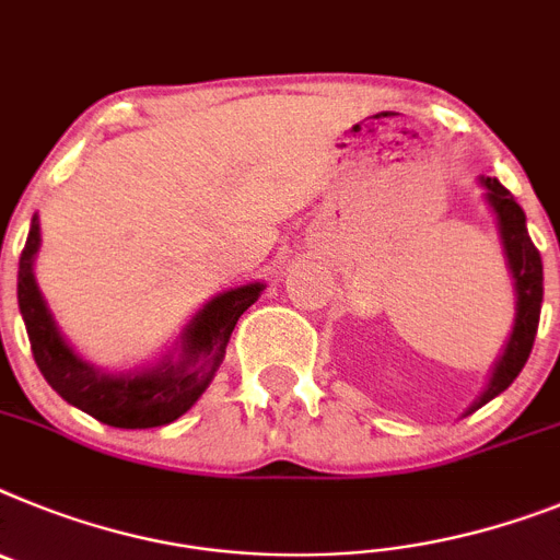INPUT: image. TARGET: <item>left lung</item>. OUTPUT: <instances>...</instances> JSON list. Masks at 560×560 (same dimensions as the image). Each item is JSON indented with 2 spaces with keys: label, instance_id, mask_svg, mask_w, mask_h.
<instances>
[{
  "label": "left lung",
  "instance_id": "1",
  "mask_svg": "<svg viewBox=\"0 0 560 560\" xmlns=\"http://www.w3.org/2000/svg\"><path fill=\"white\" fill-rule=\"evenodd\" d=\"M481 189H485V200L490 212L495 214V226H499L501 237V252L508 260V271L513 277V291H515V319L513 331H510L508 346L495 360L490 380H487L485 390L479 399L467 408L465 417H470L472 410H479L490 399L508 390L513 385L515 376L521 374L524 362L529 360L533 351L535 331H538V319H541V303H544V266L538 248L533 246L527 232V214L515 203L510 189L499 184V178H479Z\"/></svg>",
  "mask_w": 560,
  "mask_h": 560
}]
</instances>
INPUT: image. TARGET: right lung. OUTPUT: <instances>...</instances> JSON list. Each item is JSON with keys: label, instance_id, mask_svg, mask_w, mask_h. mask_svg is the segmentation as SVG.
<instances>
[{"label": "right lung", "instance_id": "obj_1", "mask_svg": "<svg viewBox=\"0 0 560 560\" xmlns=\"http://www.w3.org/2000/svg\"><path fill=\"white\" fill-rule=\"evenodd\" d=\"M39 214H33L27 243L19 257V312L31 337L33 360L56 394L109 428H161L184 417L214 380L229 337L266 283H246L214 294L175 339L172 351L152 365L132 371H104L75 351L59 331L42 298L33 262L39 255Z\"/></svg>", "mask_w": 560, "mask_h": 560}]
</instances>
